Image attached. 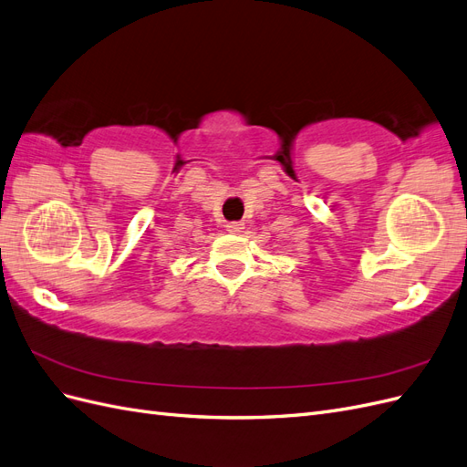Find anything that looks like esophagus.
Wrapping results in <instances>:
<instances>
[{"mask_svg":"<svg viewBox=\"0 0 467 467\" xmlns=\"http://www.w3.org/2000/svg\"><path fill=\"white\" fill-rule=\"evenodd\" d=\"M243 229H244V223H238V221H234V223H229V224H226V231L233 233V234L243 233Z\"/></svg>","mask_w":467,"mask_h":467,"instance_id":"esophagus-1","label":"esophagus"}]
</instances>
